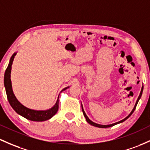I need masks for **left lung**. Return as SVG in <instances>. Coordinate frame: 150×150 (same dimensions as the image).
<instances>
[{
    "mask_svg": "<svg viewBox=\"0 0 150 150\" xmlns=\"http://www.w3.org/2000/svg\"><path fill=\"white\" fill-rule=\"evenodd\" d=\"M142 91H143V86H142V90H141V92H140V94H139V97H138V98H137V102H136V103H135V105H134V108H133V110H132V112L130 113H129V115H128L127 117H125V119H123L122 120H120V121H119V122H115V123H114V124H111V125H100V124H97V123H95V122H93V121H91L90 120V119H89L88 118V117L87 116V115L85 114V111H84V110H83V105H82V110H83V115H84V116H85V119H86V120H87V122H88L89 123V124L90 125H93V126H95V127H100V128H106V127H112V126H114V125H117V124H119V123H121V122H124V121H125L127 119L128 117H130V115L132 114L133 113V112L134 111V110H135V108H136V106H137V103H138V102H139V100L140 99V98H141V96H142Z\"/></svg>",
    "mask_w": 150,
    "mask_h": 150,
    "instance_id": "8db88e82",
    "label": "left lung"
}]
</instances>
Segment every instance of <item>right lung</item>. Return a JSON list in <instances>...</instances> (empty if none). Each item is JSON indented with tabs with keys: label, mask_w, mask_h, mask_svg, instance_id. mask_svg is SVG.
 I'll use <instances>...</instances> for the list:
<instances>
[{
	"label": "right lung",
	"mask_w": 150,
	"mask_h": 150,
	"mask_svg": "<svg viewBox=\"0 0 150 150\" xmlns=\"http://www.w3.org/2000/svg\"><path fill=\"white\" fill-rule=\"evenodd\" d=\"M16 52H15L10 59L9 64L7 69L6 70V72L4 75V85L6 88V95H7V98L9 102L10 105L12 107L18 114L23 116L26 119L29 120L31 121L35 122H42L45 121L47 120L50 119L52 117L56 114V112L58 110V103H59V96L57 98L56 103L50 109L47 110H31L29 108H26L24 105H23L21 103L17 100V98L15 96L13 92L12 85H11V66H12L13 62L14 57L16 56ZM67 88H64L62 91L66 90Z\"/></svg>",
	"instance_id": "right-lung-1"
}]
</instances>
